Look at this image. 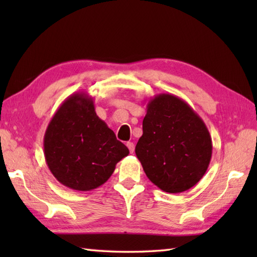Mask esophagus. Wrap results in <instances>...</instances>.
<instances>
[{
    "instance_id": "1",
    "label": "esophagus",
    "mask_w": 257,
    "mask_h": 257,
    "mask_svg": "<svg viewBox=\"0 0 257 257\" xmlns=\"http://www.w3.org/2000/svg\"><path fill=\"white\" fill-rule=\"evenodd\" d=\"M127 147H128V149L130 151V154H133V152L135 151V145H134V143H127Z\"/></svg>"
}]
</instances>
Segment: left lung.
Masks as SVG:
<instances>
[{"label": "left lung", "instance_id": "obj_1", "mask_svg": "<svg viewBox=\"0 0 257 257\" xmlns=\"http://www.w3.org/2000/svg\"><path fill=\"white\" fill-rule=\"evenodd\" d=\"M136 156L150 181L168 193L184 192L209 168L212 139L189 103L171 94L149 100Z\"/></svg>", "mask_w": 257, "mask_h": 257}]
</instances>
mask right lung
Listing matches in <instances>:
<instances>
[{"mask_svg": "<svg viewBox=\"0 0 257 257\" xmlns=\"http://www.w3.org/2000/svg\"><path fill=\"white\" fill-rule=\"evenodd\" d=\"M45 160L65 187L90 191L111 177L129 150L97 116L94 100L75 92L54 113L44 136Z\"/></svg>", "mask_w": 257, "mask_h": 257, "instance_id": "1", "label": "right lung"}]
</instances>
